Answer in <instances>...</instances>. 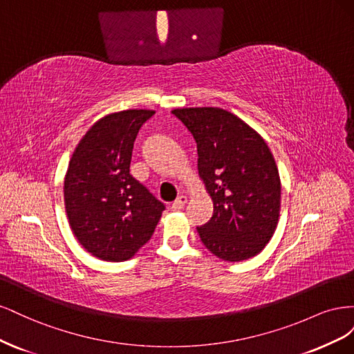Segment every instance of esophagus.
Instances as JSON below:
<instances>
[{
  "label": "esophagus",
  "mask_w": 354,
  "mask_h": 354,
  "mask_svg": "<svg viewBox=\"0 0 354 354\" xmlns=\"http://www.w3.org/2000/svg\"><path fill=\"white\" fill-rule=\"evenodd\" d=\"M187 203V198L185 196V195H181V196H178L174 202H173V208L174 209H181L183 208L185 205Z\"/></svg>",
  "instance_id": "obj_1"
}]
</instances>
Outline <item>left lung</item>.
Here are the masks:
<instances>
[{
  "mask_svg": "<svg viewBox=\"0 0 354 354\" xmlns=\"http://www.w3.org/2000/svg\"><path fill=\"white\" fill-rule=\"evenodd\" d=\"M194 134L198 173L214 202L211 220L198 227L202 243L220 260L252 259L279 221L281 177L264 138L221 108H177Z\"/></svg>",
  "mask_w": 354,
  "mask_h": 354,
  "instance_id": "left-lung-1",
  "label": "left lung"
}]
</instances>
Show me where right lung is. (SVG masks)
<instances>
[{"label": "right lung", "mask_w": 354, "mask_h": 354, "mask_svg": "<svg viewBox=\"0 0 354 354\" xmlns=\"http://www.w3.org/2000/svg\"><path fill=\"white\" fill-rule=\"evenodd\" d=\"M155 113L128 109L91 125L75 147L63 196L75 238L103 261H125L152 238L165 205L130 173L140 127Z\"/></svg>", "instance_id": "obj_1"}]
</instances>
